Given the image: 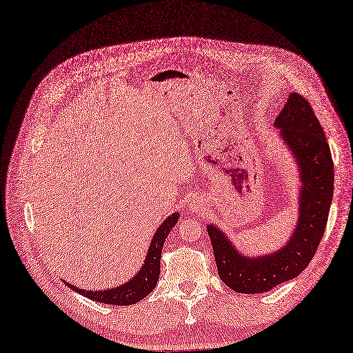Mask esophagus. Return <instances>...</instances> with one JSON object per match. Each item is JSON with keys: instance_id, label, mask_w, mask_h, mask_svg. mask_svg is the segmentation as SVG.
Here are the masks:
<instances>
[{"instance_id": "1", "label": "esophagus", "mask_w": 353, "mask_h": 353, "mask_svg": "<svg viewBox=\"0 0 353 353\" xmlns=\"http://www.w3.org/2000/svg\"><path fill=\"white\" fill-rule=\"evenodd\" d=\"M189 209H190L192 212H197V210H199V206H197V203H194V202H193V203H190V205H189Z\"/></svg>"}]
</instances>
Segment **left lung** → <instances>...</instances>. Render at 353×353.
Returning <instances> with one entry per match:
<instances>
[{
  "label": "left lung",
  "instance_id": "8db88e82",
  "mask_svg": "<svg viewBox=\"0 0 353 353\" xmlns=\"http://www.w3.org/2000/svg\"><path fill=\"white\" fill-rule=\"evenodd\" d=\"M274 125L300 167L299 221L293 235L274 254L247 256L214 225L208 234L221 280L236 293H265L307 267L325 234L333 197V160L326 135L304 97L293 92Z\"/></svg>",
  "mask_w": 353,
  "mask_h": 353
}]
</instances>
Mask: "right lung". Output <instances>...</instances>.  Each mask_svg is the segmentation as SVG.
I'll return each instance as SVG.
<instances>
[{
  "label": "right lung",
  "mask_w": 353,
  "mask_h": 353,
  "mask_svg": "<svg viewBox=\"0 0 353 353\" xmlns=\"http://www.w3.org/2000/svg\"><path fill=\"white\" fill-rule=\"evenodd\" d=\"M179 221V213H173L167 216L165 221L159 226L152 241L150 242V248L145 256V261L140 271L137 272L135 277L128 280L125 284H122L115 288L110 290H82L69 283L68 287L72 288L76 293H81L82 296L98 301L103 304H114V305H130L139 303L145 296H148L152 290H154L159 277H160V258L161 250L167 235L170 234L173 226Z\"/></svg>",
  "instance_id": "right-lung-1"
}]
</instances>
